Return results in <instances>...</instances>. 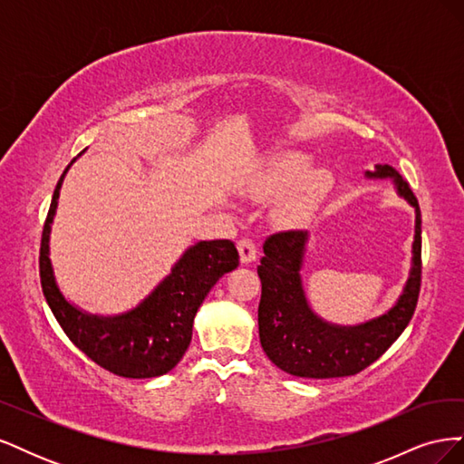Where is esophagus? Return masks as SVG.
I'll return each instance as SVG.
<instances>
[{"label": "esophagus", "mask_w": 464, "mask_h": 464, "mask_svg": "<svg viewBox=\"0 0 464 464\" xmlns=\"http://www.w3.org/2000/svg\"><path fill=\"white\" fill-rule=\"evenodd\" d=\"M237 251H240L242 263H251L257 256V246H256L254 240H251V237L244 236V237H240V240H237Z\"/></svg>", "instance_id": "34e87169"}]
</instances>
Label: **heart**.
<instances>
[{
  "mask_svg": "<svg viewBox=\"0 0 464 464\" xmlns=\"http://www.w3.org/2000/svg\"><path fill=\"white\" fill-rule=\"evenodd\" d=\"M307 168H310V159L305 154L285 152L271 164V170L266 172L263 179V189L266 191H286L292 186L300 184L288 199L283 213L290 220L304 217L329 186L327 172L315 170L305 174Z\"/></svg>",
  "mask_w": 464,
  "mask_h": 464,
  "instance_id": "obj_1",
  "label": "heart"
}]
</instances>
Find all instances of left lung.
I'll return each mask as SVG.
<instances>
[{
	"label": "left lung",
	"mask_w": 464,
	"mask_h": 464,
	"mask_svg": "<svg viewBox=\"0 0 464 464\" xmlns=\"http://www.w3.org/2000/svg\"><path fill=\"white\" fill-rule=\"evenodd\" d=\"M370 178H392L397 191L416 208V236L412 244V271L395 307L363 325L336 327L319 319L307 305L300 266L307 232L285 230L266 237L265 257L257 266L261 278L259 341L265 354L286 373L312 379L354 375L366 370L395 343L409 325L422 285V218L420 205L395 168L375 166Z\"/></svg>",
	"instance_id": "8db88e82"
}]
</instances>
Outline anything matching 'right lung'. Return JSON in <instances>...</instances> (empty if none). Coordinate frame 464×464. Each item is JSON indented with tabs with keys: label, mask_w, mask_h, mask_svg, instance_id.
<instances>
[{
	"label": "right lung",
	"mask_w": 464,
	"mask_h": 464,
	"mask_svg": "<svg viewBox=\"0 0 464 464\" xmlns=\"http://www.w3.org/2000/svg\"><path fill=\"white\" fill-rule=\"evenodd\" d=\"M65 172L53 189L40 240V285L50 310L69 341L110 373L131 379L164 375L186 354L193 317L210 288L240 263L237 249L232 240L199 242L186 251L170 276L135 310L118 317L82 314L55 286L48 257L50 224Z\"/></svg>",
	"instance_id": "1"
}]
</instances>
